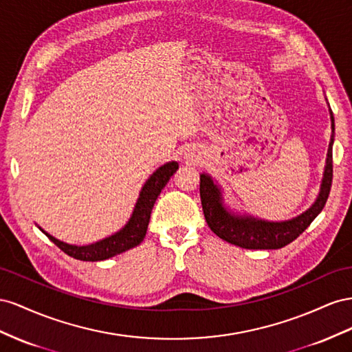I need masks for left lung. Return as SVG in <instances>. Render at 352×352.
Masks as SVG:
<instances>
[{
	"instance_id": "obj_1",
	"label": "left lung",
	"mask_w": 352,
	"mask_h": 352,
	"mask_svg": "<svg viewBox=\"0 0 352 352\" xmlns=\"http://www.w3.org/2000/svg\"><path fill=\"white\" fill-rule=\"evenodd\" d=\"M327 102V98H326ZM329 106V103H327ZM332 135L327 148L326 165L321 178L320 192L302 214L285 221H268L230 208L224 200L223 187L209 174H200V200L209 228L226 242L243 249H280L305 232L316 217L323 210L332 187L333 162L332 150L335 142V118L329 106Z\"/></svg>"
}]
</instances>
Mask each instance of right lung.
I'll list each match as a JSON object with an SVG mask.
<instances>
[{
    "label": "right lung",
    "mask_w": 352,
    "mask_h": 352,
    "mask_svg": "<svg viewBox=\"0 0 352 352\" xmlns=\"http://www.w3.org/2000/svg\"><path fill=\"white\" fill-rule=\"evenodd\" d=\"M177 169H178V162H175V160H170V162H166L165 165L159 166L155 173L146 179L144 186L142 187V190H140V195L134 205L133 214L126 221V224L120 228L119 232L98 240V242L84 245V246L70 245V243L62 242V240L56 239L52 234H48L45 230H43L38 224L36 226L57 248L62 249L63 252L67 254L69 256L79 261H93L94 263V261H104L115 255L122 254L125 250L133 249L143 242V239L146 237V233H147L150 214H152L156 199Z\"/></svg>",
    "instance_id": "obj_1"
}]
</instances>
